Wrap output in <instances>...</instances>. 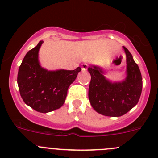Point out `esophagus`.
<instances>
[{"label": "esophagus", "instance_id": "esophagus-1", "mask_svg": "<svg viewBox=\"0 0 158 158\" xmlns=\"http://www.w3.org/2000/svg\"><path fill=\"white\" fill-rule=\"evenodd\" d=\"M88 65L86 64H82V71H86L87 70Z\"/></svg>", "mask_w": 158, "mask_h": 158}]
</instances>
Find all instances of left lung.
Segmentation results:
<instances>
[{"label": "left lung", "instance_id": "left-lung-1", "mask_svg": "<svg viewBox=\"0 0 158 158\" xmlns=\"http://www.w3.org/2000/svg\"><path fill=\"white\" fill-rule=\"evenodd\" d=\"M127 57V76L120 82H111L104 76L100 66L88 68L91 75L89 98L93 109L107 117L124 115L139 102L142 89V78L139 66L127 48L123 46Z\"/></svg>", "mask_w": 158, "mask_h": 158}]
</instances>
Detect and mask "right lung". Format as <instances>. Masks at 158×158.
<instances>
[{
  "instance_id": "obj_1",
  "label": "right lung",
  "mask_w": 158,
  "mask_h": 158,
  "mask_svg": "<svg viewBox=\"0 0 158 158\" xmlns=\"http://www.w3.org/2000/svg\"><path fill=\"white\" fill-rule=\"evenodd\" d=\"M43 42L40 41L23 58L18 71L17 84L23 101L35 110L46 114L62 107L68 88L82 69L79 66L74 70L43 68L39 60Z\"/></svg>"
}]
</instances>
